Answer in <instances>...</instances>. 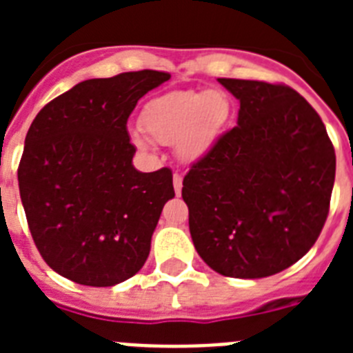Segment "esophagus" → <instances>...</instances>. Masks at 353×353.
<instances>
[{
	"label": "esophagus",
	"instance_id": "obj_1",
	"mask_svg": "<svg viewBox=\"0 0 353 353\" xmlns=\"http://www.w3.org/2000/svg\"><path fill=\"white\" fill-rule=\"evenodd\" d=\"M173 187H174V192H176V196L182 192V176H180L179 173L173 174Z\"/></svg>",
	"mask_w": 353,
	"mask_h": 353
}]
</instances>
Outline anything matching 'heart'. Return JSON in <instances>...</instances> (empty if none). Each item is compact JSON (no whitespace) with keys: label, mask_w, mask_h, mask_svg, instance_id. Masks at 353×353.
<instances>
[{"label":"heart","mask_w":353,"mask_h":353,"mask_svg":"<svg viewBox=\"0 0 353 353\" xmlns=\"http://www.w3.org/2000/svg\"><path fill=\"white\" fill-rule=\"evenodd\" d=\"M232 117L230 97L221 90L171 92L157 97L143 108L141 127L155 143L171 145L183 162L203 159L219 138ZM139 148L150 150L152 143L141 134H134Z\"/></svg>","instance_id":"obj_1"}]
</instances>
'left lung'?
<instances>
[{
	"mask_svg": "<svg viewBox=\"0 0 353 353\" xmlns=\"http://www.w3.org/2000/svg\"><path fill=\"white\" fill-rule=\"evenodd\" d=\"M219 83L240 102L239 118L183 179L192 242L223 276H274L301 260L322 232L334 146L322 118L290 86Z\"/></svg>",
	"mask_w": 353,
	"mask_h": 353,
	"instance_id": "8db88e82",
	"label": "left lung"
}]
</instances>
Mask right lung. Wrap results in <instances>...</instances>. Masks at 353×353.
Here are the masks:
<instances>
[{
	"label": "right lung",
	"instance_id": "obj_1",
	"mask_svg": "<svg viewBox=\"0 0 353 353\" xmlns=\"http://www.w3.org/2000/svg\"><path fill=\"white\" fill-rule=\"evenodd\" d=\"M168 79L139 70L83 81L43 105L28 130L17 170L28 226L46 263L77 285L114 286L148 258L173 173L132 166L127 120Z\"/></svg>",
	"mask_w": 353,
	"mask_h": 353
}]
</instances>
